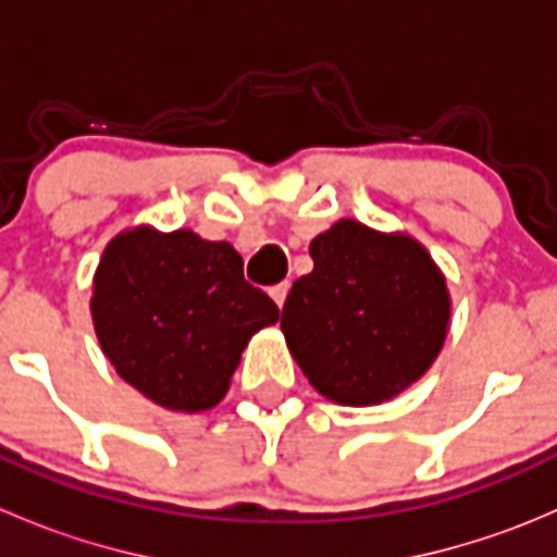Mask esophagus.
<instances>
[{
    "label": "esophagus",
    "instance_id": "obj_1",
    "mask_svg": "<svg viewBox=\"0 0 557 557\" xmlns=\"http://www.w3.org/2000/svg\"><path fill=\"white\" fill-rule=\"evenodd\" d=\"M269 296H272V299H274V305L283 307L285 299H288V283L272 285V288H269Z\"/></svg>",
    "mask_w": 557,
    "mask_h": 557
}]
</instances>
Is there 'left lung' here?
Listing matches in <instances>:
<instances>
[{"mask_svg":"<svg viewBox=\"0 0 557 557\" xmlns=\"http://www.w3.org/2000/svg\"><path fill=\"white\" fill-rule=\"evenodd\" d=\"M310 256L280 329L314 391L369 407L418 383L450 329V294L431 252L409 234L345 218L312 239Z\"/></svg>","mask_w":557,"mask_h":557,"instance_id":"obj_1","label":"left lung"}]
</instances>
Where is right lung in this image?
I'll list each match as a JSON object with an SVG mask.
<instances>
[{
  "label": "right lung",
  "instance_id": "add662e5",
  "mask_svg": "<svg viewBox=\"0 0 557 557\" xmlns=\"http://www.w3.org/2000/svg\"><path fill=\"white\" fill-rule=\"evenodd\" d=\"M102 352L145 398L172 412L212 409L256 331L280 310L243 274V256L190 228L121 232L94 274Z\"/></svg>",
  "mask_w": 557,
  "mask_h": 557
}]
</instances>
